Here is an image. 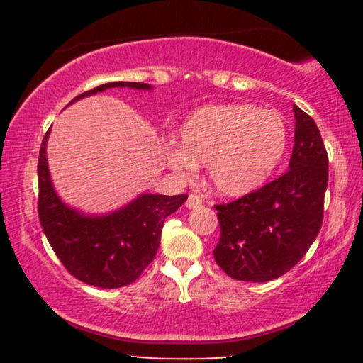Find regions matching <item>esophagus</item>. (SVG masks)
Instances as JSON below:
<instances>
[{"label": "esophagus", "mask_w": 363, "mask_h": 363, "mask_svg": "<svg viewBox=\"0 0 363 363\" xmlns=\"http://www.w3.org/2000/svg\"><path fill=\"white\" fill-rule=\"evenodd\" d=\"M203 205V198L200 195H196V193H191V195H188V200H186V208H200Z\"/></svg>", "instance_id": "1"}]
</instances>
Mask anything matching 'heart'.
I'll list each match as a JSON object with an SVG mask.
<instances>
[{
	"label": "heart",
	"instance_id": "obj_1",
	"mask_svg": "<svg viewBox=\"0 0 363 363\" xmlns=\"http://www.w3.org/2000/svg\"><path fill=\"white\" fill-rule=\"evenodd\" d=\"M286 123L277 112L247 104L198 108L182 123L180 147H167V165L182 178L208 167L215 190L242 196L259 188L286 152Z\"/></svg>",
	"mask_w": 363,
	"mask_h": 363
}]
</instances>
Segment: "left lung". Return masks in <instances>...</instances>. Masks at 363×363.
<instances>
[{"instance_id": "obj_1", "label": "left lung", "mask_w": 363, "mask_h": 363, "mask_svg": "<svg viewBox=\"0 0 363 363\" xmlns=\"http://www.w3.org/2000/svg\"><path fill=\"white\" fill-rule=\"evenodd\" d=\"M296 117L289 170L240 200L216 205L220 241L216 264L236 281L266 282L286 274L319 235L329 158L311 116Z\"/></svg>"}]
</instances>
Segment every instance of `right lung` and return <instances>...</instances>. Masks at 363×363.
Masks as SVG:
<instances>
[{
  "label": "right lung",
  "mask_w": 363,
  "mask_h": 363,
  "mask_svg": "<svg viewBox=\"0 0 363 363\" xmlns=\"http://www.w3.org/2000/svg\"><path fill=\"white\" fill-rule=\"evenodd\" d=\"M112 87L152 89L150 84L142 82H107L74 97L69 106ZM49 132L43 138L38 162V211L49 245L64 267L89 286L116 289L130 284L155 257L165 218L175 213L188 196L142 193L128 205L106 215H86L67 206L54 190L49 173Z\"/></svg>",
  "instance_id": "add662e5"
}]
</instances>
